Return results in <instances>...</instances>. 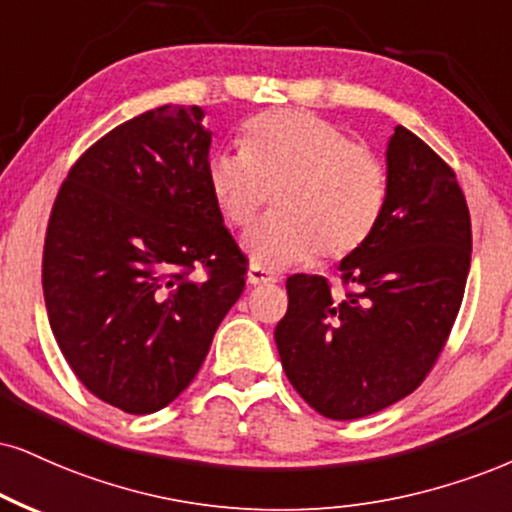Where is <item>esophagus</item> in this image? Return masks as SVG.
Returning <instances> with one entry per match:
<instances>
[{"mask_svg": "<svg viewBox=\"0 0 512 512\" xmlns=\"http://www.w3.org/2000/svg\"><path fill=\"white\" fill-rule=\"evenodd\" d=\"M249 285H270V282H275V275L268 273L266 268H258V266H251L249 268Z\"/></svg>", "mask_w": 512, "mask_h": 512, "instance_id": "obj_1", "label": "esophagus"}]
</instances>
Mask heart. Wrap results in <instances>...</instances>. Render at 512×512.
<instances>
[{"mask_svg": "<svg viewBox=\"0 0 512 512\" xmlns=\"http://www.w3.org/2000/svg\"><path fill=\"white\" fill-rule=\"evenodd\" d=\"M242 151L206 163L208 192L235 230H249L273 197L275 216L246 239L258 268L344 261L370 242L389 199L384 163L311 111L277 109L244 125Z\"/></svg>", "mask_w": 512, "mask_h": 512, "instance_id": "1", "label": "heart"}]
</instances>
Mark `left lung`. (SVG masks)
I'll return each mask as SVG.
<instances>
[{"label":"left lung","mask_w":512,"mask_h":512,"mask_svg":"<svg viewBox=\"0 0 512 512\" xmlns=\"http://www.w3.org/2000/svg\"><path fill=\"white\" fill-rule=\"evenodd\" d=\"M382 223L344 258L342 289L292 275L275 342L292 387L330 420H356L425 382L463 304L472 230L456 173L396 125L387 149Z\"/></svg>","instance_id":"1"}]
</instances>
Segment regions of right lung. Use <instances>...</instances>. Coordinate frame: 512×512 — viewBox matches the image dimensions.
I'll use <instances>...</instances> for the list:
<instances>
[{
    "label": "right lung",
    "mask_w": 512,
    "mask_h": 512,
    "mask_svg": "<svg viewBox=\"0 0 512 512\" xmlns=\"http://www.w3.org/2000/svg\"><path fill=\"white\" fill-rule=\"evenodd\" d=\"M199 106H159L68 170L42 254L56 344L90 394L132 415L175 401L244 292L246 256L208 192Z\"/></svg>",
    "instance_id": "right-lung-1"
}]
</instances>
